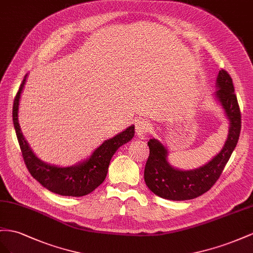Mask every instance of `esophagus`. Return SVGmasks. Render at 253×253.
Listing matches in <instances>:
<instances>
[{
	"label": "esophagus",
	"instance_id": "1",
	"mask_svg": "<svg viewBox=\"0 0 253 253\" xmlns=\"http://www.w3.org/2000/svg\"><path fill=\"white\" fill-rule=\"evenodd\" d=\"M150 126L148 124V122L143 121V120H139L138 122L135 123V133L140 138H143L145 136L148 132H149Z\"/></svg>",
	"mask_w": 253,
	"mask_h": 253
}]
</instances>
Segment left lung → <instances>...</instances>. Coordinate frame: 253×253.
<instances>
[{
    "label": "left lung",
    "instance_id": "1",
    "mask_svg": "<svg viewBox=\"0 0 253 253\" xmlns=\"http://www.w3.org/2000/svg\"><path fill=\"white\" fill-rule=\"evenodd\" d=\"M214 97L221 106L229 122L227 140L219 153L205 165L194 169H179L168 160V147L157 139L147 142L149 157L144 170L148 189L157 196L169 200H190L208 192L221 175L240 138L242 120L239 103L234 94L232 78L225 70L216 79Z\"/></svg>",
    "mask_w": 253,
    "mask_h": 253
}]
</instances>
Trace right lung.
<instances>
[{"label":"right lung","mask_w":253,"mask_h":253,"mask_svg":"<svg viewBox=\"0 0 253 253\" xmlns=\"http://www.w3.org/2000/svg\"><path fill=\"white\" fill-rule=\"evenodd\" d=\"M27 74L25 75L17 93L12 108V120L14 130L20 144L24 162L31 175L48 191L61 196L81 197L94 191L106 179L111 158L122 145L131 141L134 136V126L127 127L125 130L104 141L93 151L89 158L72 167H57L39 159L25 140L19 124L20 98Z\"/></svg>","instance_id":"1"}]
</instances>
